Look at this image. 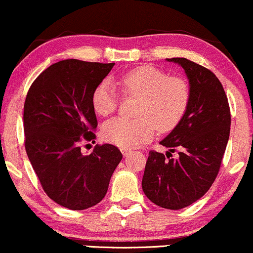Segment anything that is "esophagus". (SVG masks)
Here are the masks:
<instances>
[{"label":"esophagus","instance_id":"1","mask_svg":"<svg viewBox=\"0 0 253 253\" xmlns=\"http://www.w3.org/2000/svg\"><path fill=\"white\" fill-rule=\"evenodd\" d=\"M122 154H123L124 157H127V156H129L130 154H131V151H130V150H126V149H123V150H122Z\"/></svg>","mask_w":253,"mask_h":253}]
</instances>
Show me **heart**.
<instances>
[{
    "instance_id": "obj_1",
    "label": "heart",
    "mask_w": 253,
    "mask_h": 253,
    "mask_svg": "<svg viewBox=\"0 0 253 253\" xmlns=\"http://www.w3.org/2000/svg\"><path fill=\"white\" fill-rule=\"evenodd\" d=\"M126 95L141 97L137 120L114 118L103 126V137L123 149H132L150 139L156 127L170 131L182 120L190 101V86L182 77H169L151 65H141L120 79ZM118 93L110 81H103L93 90L91 104L98 116L112 114Z\"/></svg>"
}]
</instances>
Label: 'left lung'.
<instances>
[{
    "instance_id": "left-lung-1",
    "label": "left lung",
    "mask_w": 253,
    "mask_h": 253,
    "mask_svg": "<svg viewBox=\"0 0 253 253\" xmlns=\"http://www.w3.org/2000/svg\"><path fill=\"white\" fill-rule=\"evenodd\" d=\"M182 67L190 101L178 124L160 144L179 158L149 152L142 188L158 207L179 210L202 198L216 179L230 136L231 115L222 83L207 68L186 58H167Z\"/></svg>"
}]
</instances>
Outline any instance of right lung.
I'll list each match as a JSON object with an SVG mask.
<instances>
[{
	"instance_id": "right-lung-1",
	"label": "right lung",
	"mask_w": 253,
	"mask_h": 253,
	"mask_svg": "<svg viewBox=\"0 0 253 253\" xmlns=\"http://www.w3.org/2000/svg\"><path fill=\"white\" fill-rule=\"evenodd\" d=\"M114 65L57 62L34 81L24 103L28 158L49 198L70 210L101 202L123 157L111 144L96 145L89 155L80 145L96 137L92 92Z\"/></svg>"
}]
</instances>
